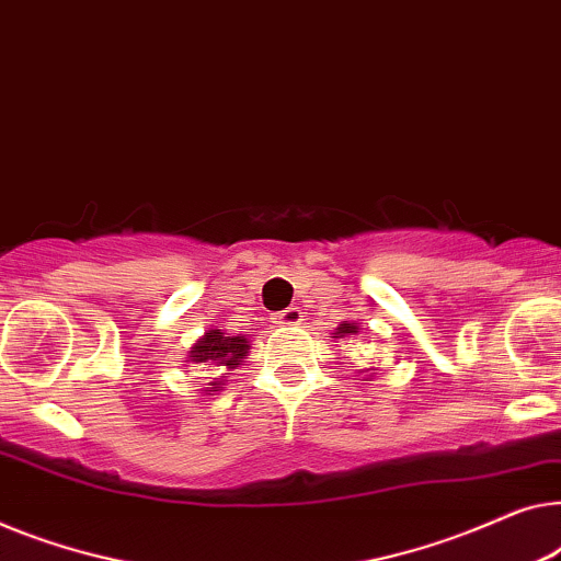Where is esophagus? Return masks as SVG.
<instances>
[{
  "label": "esophagus",
  "instance_id": "34e87169",
  "mask_svg": "<svg viewBox=\"0 0 561 561\" xmlns=\"http://www.w3.org/2000/svg\"><path fill=\"white\" fill-rule=\"evenodd\" d=\"M300 321H304V316H300L296 306H290V308H286V311L273 316V323H280V327H296V323H300Z\"/></svg>",
  "mask_w": 561,
  "mask_h": 561
}]
</instances>
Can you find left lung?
<instances>
[{"label":"left lung","instance_id":"8db88e82","mask_svg":"<svg viewBox=\"0 0 561 561\" xmlns=\"http://www.w3.org/2000/svg\"><path fill=\"white\" fill-rule=\"evenodd\" d=\"M356 334H359V323L344 321V323H339L336 331H334V336H331V339H352ZM362 371H369L367 379H362V381H371V377L377 375V369H362Z\"/></svg>","mask_w":561,"mask_h":561}]
</instances>
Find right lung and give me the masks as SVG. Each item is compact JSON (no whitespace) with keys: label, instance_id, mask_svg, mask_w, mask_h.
Segmentation results:
<instances>
[{"label":"right lung","instance_id":"1","mask_svg":"<svg viewBox=\"0 0 561 561\" xmlns=\"http://www.w3.org/2000/svg\"><path fill=\"white\" fill-rule=\"evenodd\" d=\"M248 354H250V341L242 334L227 336L222 329H209L207 334L190 348L186 362L199 364V367L205 369H217V375L220 377H215V381H209V387L205 389L207 394H213V392H220L225 387L227 379H222V375L238 369L242 359H248Z\"/></svg>","mask_w":561,"mask_h":561}]
</instances>
